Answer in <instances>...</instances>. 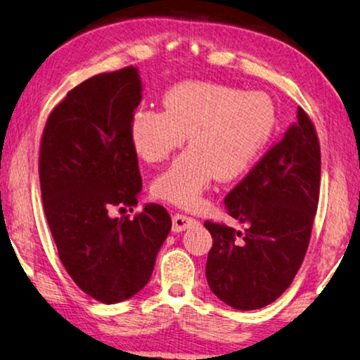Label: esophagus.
I'll list each match as a JSON object with an SVG mask.
<instances>
[{"label": "esophagus", "mask_w": 360, "mask_h": 360, "mask_svg": "<svg viewBox=\"0 0 360 360\" xmlns=\"http://www.w3.org/2000/svg\"><path fill=\"white\" fill-rule=\"evenodd\" d=\"M172 222H174V232H184L188 227H191L196 221L186 214H175L172 217Z\"/></svg>", "instance_id": "34e87169"}]
</instances>
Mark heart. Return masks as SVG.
I'll list each match as a JSON object with an SVG mask.
<instances>
[{
  "label": "heart",
  "instance_id": "b5f03b06",
  "mask_svg": "<svg viewBox=\"0 0 360 360\" xmlns=\"http://www.w3.org/2000/svg\"><path fill=\"white\" fill-rule=\"evenodd\" d=\"M164 112H134L129 139L148 164L167 160L188 134L190 148L153 184L159 200L190 207L214 180L233 181L258 162L273 141L278 110L268 94L201 81L172 86Z\"/></svg>",
  "mask_w": 360,
  "mask_h": 360
}]
</instances>
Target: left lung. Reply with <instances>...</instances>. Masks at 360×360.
I'll return each mask as SVG.
<instances>
[{
	"label": "left lung",
	"instance_id": "1",
	"mask_svg": "<svg viewBox=\"0 0 360 360\" xmlns=\"http://www.w3.org/2000/svg\"><path fill=\"white\" fill-rule=\"evenodd\" d=\"M320 172L319 138L299 108L284 138L224 200L229 214L247 229L205 222L212 237L206 279L224 304L263 309L289 288L310 242Z\"/></svg>",
	"mask_w": 360,
	"mask_h": 360
}]
</instances>
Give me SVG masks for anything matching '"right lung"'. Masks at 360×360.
Instances as JSON below:
<instances>
[{"label": "right lung", "instance_id": "add662e5", "mask_svg": "<svg viewBox=\"0 0 360 360\" xmlns=\"http://www.w3.org/2000/svg\"><path fill=\"white\" fill-rule=\"evenodd\" d=\"M143 97L138 68L103 72L66 94L46 120L39 175L46 222L61 263L102 304L131 299L153 274L172 219L149 205L133 219L143 188L129 123Z\"/></svg>", "mask_w": 360, "mask_h": 360}]
</instances>
